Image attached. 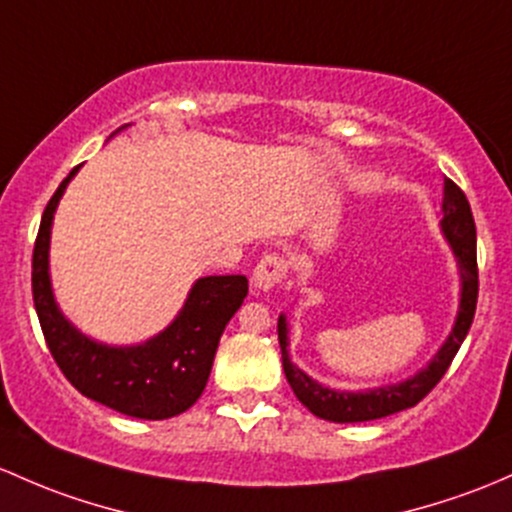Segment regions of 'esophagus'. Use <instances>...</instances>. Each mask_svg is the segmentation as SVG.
<instances>
[{
  "instance_id": "1",
  "label": "esophagus",
  "mask_w": 512,
  "mask_h": 512,
  "mask_svg": "<svg viewBox=\"0 0 512 512\" xmlns=\"http://www.w3.org/2000/svg\"><path fill=\"white\" fill-rule=\"evenodd\" d=\"M285 273H288V261L280 254H266L254 268V288L271 290L278 283H283Z\"/></svg>"
}]
</instances>
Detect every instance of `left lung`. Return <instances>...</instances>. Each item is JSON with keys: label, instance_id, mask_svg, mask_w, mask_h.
Masks as SVG:
<instances>
[{"label": "left lung", "instance_id": "left-lung-1", "mask_svg": "<svg viewBox=\"0 0 512 512\" xmlns=\"http://www.w3.org/2000/svg\"><path fill=\"white\" fill-rule=\"evenodd\" d=\"M442 232L452 246L456 263H459L461 278V300L459 315H456L452 334L442 349L434 354V359L415 373L412 378L393 383V386H381L373 390H359V393H346V390L324 388L322 383L312 381L305 371L290 361L288 356V322L285 315L278 317V342L280 354H283V371L288 378L290 388L298 395L312 415L322 417L329 422H368L378 417H388L393 412L408 410L420 403L430 390L437 386L439 378L447 373L449 364L459 351L461 342L469 334L471 322H474L476 300H478V266H476V224L471 205L466 200L464 190L454 180L444 178V197H442Z\"/></svg>", "mask_w": 512, "mask_h": 512}]
</instances>
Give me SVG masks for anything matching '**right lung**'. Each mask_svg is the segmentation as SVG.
I'll list each match as a JSON object with an SVG mask.
<instances>
[{
	"label": "right lung",
	"instance_id": "right-lung-1",
	"mask_svg": "<svg viewBox=\"0 0 512 512\" xmlns=\"http://www.w3.org/2000/svg\"><path fill=\"white\" fill-rule=\"evenodd\" d=\"M75 166L43 210L31 288L38 322L63 376L85 398L139 420H168L195 405L210 378L219 337L249 293L246 276H207L192 285L173 322L139 346H107L78 332L58 310L48 276L51 224Z\"/></svg>",
	"mask_w": 512,
	"mask_h": 512
}]
</instances>
